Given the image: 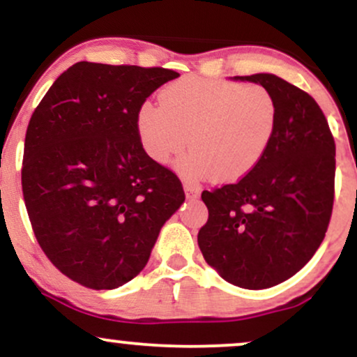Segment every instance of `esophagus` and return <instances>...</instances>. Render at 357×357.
Returning a JSON list of instances; mask_svg holds the SVG:
<instances>
[{
    "label": "esophagus",
    "instance_id": "34e87169",
    "mask_svg": "<svg viewBox=\"0 0 357 357\" xmlns=\"http://www.w3.org/2000/svg\"><path fill=\"white\" fill-rule=\"evenodd\" d=\"M184 192H186L188 199H198L199 190L196 186H192L190 183H184Z\"/></svg>",
    "mask_w": 357,
    "mask_h": 357
}]
</instances>
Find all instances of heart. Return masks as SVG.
Masks as SVG:
<instances>
[{"label":"heart","mask_w":357,"mask_h":357,"mask_svg":"<svg viewBox=\"0 0 357 357\" xmlns=\"http://www.w3.org/2000/svg\"><path fill=\"white\" fill-rule=\"evenodd\" d=\"M275 124L277 105L265 87L203 77L166 85L159 107L144 102L136 114L139 142L154 162L167 165L190 142L176 169L188 179L227 183L260 165Z\"/></svg>","instance_id":"heart-1"}]
</instances>
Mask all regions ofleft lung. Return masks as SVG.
<instances>
[{"mask_svg":"<svg viewBox=\"0 0 357 357\" xmlns=\"http://www.w3.org/2000/svg\"><path fill=\"white\" fill-rule=\"evenodd\" d=\"M272 93L277 124L267 153L236 184L203 191L204 260L241 289L278 285L301 270L326 236L334 203L335 144L309 93L273 75L233 77Z\"/></svg>","mask_w":357,"mask_h":357,"instance_id":"1","label":"left lung"}]
</instances>
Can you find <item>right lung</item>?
<instances>
[{"mask_svg":"<svg viewBox=\"0 0 357 357\" xmlns=\"http://www.w3.org/2000/svg\"><path fill=\"white\" fill-rule=\"evenodd\" d=\"M178 77L79 61L30 119L22 169L28 216L45 255L80 285L112 290L132 280L184 203L179 179L144 153L136 130L139 107Z\"/></svg>","mask_w":357,"mask_h":357,"instance_id":"right-lung-1","label":"right lung"}]
</instances>
